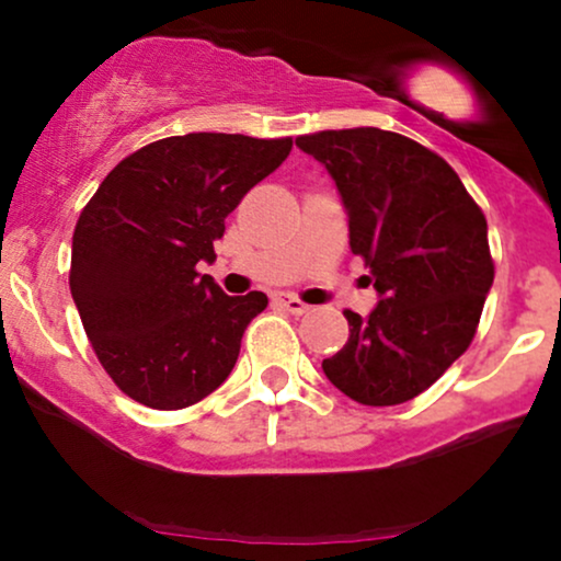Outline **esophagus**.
<instances>
[{
  "instance_id": "1",
  "label": "esophagus",
  "mask_w": 561,
  "mask_h": 561,
  "mask_svg": "<svg viewBox=\"0 0 561 561\" xmlns=\"http://www.w3.org/2000/svg\"><path fill=\"white\" fill-rule=\"evenodd\" d=\"M276 302H279L282 308H285V311H289V313H295V317H302V313H308V302H302L300 298H295V295H276Z\"/></svg>"
}]
</instances>
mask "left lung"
I'll list each match as a JSON object with an SVG mask.
<instances>
[{
    "label": "left lung",
    "instance_id": "8db88e82",
    "mask_svg": "<svg viewBox=\"0 0 561 561\" xmlns=\"http://www.w3.org/2000/svg\"><path fill=\"white\" fill-rule=\"evenodd\" d=\"M295 145L332 176L379 295L369 317L345 311L347 343L321 369L364 405L411 401L478 330L493 285L485 216L446 160L403 134L343 128Z\"/></svg>",
    "mask_w": 561,
    "mask_h": 561
}]
</instances>
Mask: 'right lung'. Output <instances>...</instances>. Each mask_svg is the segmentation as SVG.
<instances>
[{
    "label": "right lung",
    "mask_w": 561,
    "mask_h": 561,
    "mask_svg": "<svg viewBox=\"0 0 561 561\" xmlns=\"http://www.w3.org/2000/svg\"><path fill=\"white\" fill-rule=\"evenodd\" d=\"M293 139L184 134L121 160L73 231L70 295L96 358L134 401L173 411L234 369L263 293L231 298L214 263L224 218L282 165Z\"/></svg>",
    "instance_id": "right-lung-1"
}]
</instances>
